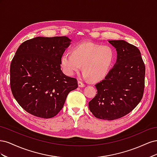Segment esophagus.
<instances>
[{"mask_svg": "<svg viewBox=\"0 0 157 157\" xmlns=\"http://www.w3.org/2000/svg\"><path fill=\"white\" fill-rule=\"evenodd\" d=\"M78 87H80V88H82V87L85 86V84L83 82H82L81 81H80V80H78Z\"/></svg>", "mask_w": 157, "mask_h": 157, "instance_id": "esophagus-1", "label": "esophagus"}]
</instances>
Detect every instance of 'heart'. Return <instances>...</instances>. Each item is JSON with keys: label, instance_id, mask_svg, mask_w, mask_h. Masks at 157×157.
<instances>
[{"label": "heart", "instance_id": "1", "mask_svg": "<svg viewBox=\"0 0 157 157\" xmlns=\"http://www.w3.org/2000/svg\"><path fill=\"white\" fill-rule=\"evenodd\" d=\"M113 60L114 51L111 46L84 42L74 46L71 53L66 52L62 56L61 66L66 75L72 76L82 65L83 77L96 82L107 75Z\"/></svg>", "mask_w": 157, "mask_h": 157}]
</instances>
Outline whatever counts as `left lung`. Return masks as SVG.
I'll return each instance as SVG.
<instances>
[{"label": "left lung", "instance_id": "1", "mask_svg": "<svg viewBox=\"0 0 157 157\" xmlns=\"http://www.w3.org/2000/svg\"><path fill=\"white\" fill-rule=\"evenodd\" d=\"M117 59L105 79L96 84V94L88 103L98 118L113 121L130 113L141 100L145 87V64L136 46L123 40H109Z\"/></svg>", "mask_w": 157, "mask_h": 157}]
</instances>
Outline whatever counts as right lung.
Returning <instances> with one entry per match:
<instances>
[{"label":"right lung","instance_id":"1","mask_svg":"<svg viewBox=\"0 0 157 157\" xmlns=\"http://www.w3.org/2000/svg\"><path fill=\"white\" fill-rule=\"evenodd\" d=\"M71 40L67 36L27 40L19 46L10 64V87L25 111L37 117H54L63 108L77 80L61 70V58Z\"/></svg>","mask_w":157,"mask_h":157}]
</instances>
